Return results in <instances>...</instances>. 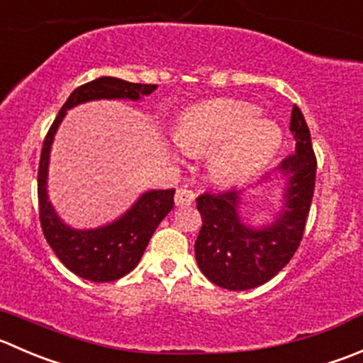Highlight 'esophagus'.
I'll return each mask as SVG.
<instances>
[{"mask_svg": "<svg viewBox=\"0 0 363 363\" xmlns=\"http://www.w3.org/2000/svg\"><path fill=\"white\" fill-rule=\"evenodd\" d=\"M195 200V193L188 188H179L175 191V206H191Z\"/></svg>", "mask_w": 363, "mask_h": 363, "instance_id": "obj_1", "label": "esophagus"}]
</instances>
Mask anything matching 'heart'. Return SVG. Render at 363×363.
<instances>
[{
    "instance_id": "heart-1",
    "label": "heart",
    "mask_w": 363,
    "mask_h": 363,
    "mask_svg": "<svg viewBox=\"0 0 363 363\" xmlns=\"http://www.w3.org/2000/svg\"><path fill=\"white\" fill-rule=\"evenodd\" d=\"M257 110L234 99H214L189 108L174 138L188 154L214 149L209 174L220 184H239L255 175L280 145V129L255 118Z\"/></svg>"
}]
</instances>
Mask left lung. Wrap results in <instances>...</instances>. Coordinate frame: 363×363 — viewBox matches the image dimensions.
I'll list each match as a JSON object with an SVG mask.
<instances>
[{"mask_svg":"<svg viewBox=\"0 0 363 363\" xmlns=\"http://www.w3.org/2000/svg\"><path fill=\"white\" fill-rule=\"evenodd\" d=\"M291 133L296 149L279 167L286 188L282 211L273 223L252 227L242 221L241 189L203 193L196 199L202 216L195 241L196 264L211 282L223 289L246 291L262 286L293 259L300 246L314 196L318 161L311 131L296 104L291 113Z\"/></svg>","mask_w":363,"mask_h":363,"instance_id":"left-lung-1","label":"left lung"}]
</instances>
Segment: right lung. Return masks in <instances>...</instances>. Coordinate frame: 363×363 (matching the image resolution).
<instances>
[{"mask_svg": "<svg viewBox=\"0 0 363 363\" xmlns=\"http://www.w3.org/2000/svg\"><path fill=\"white\" fill-rule=\"evenodd\" d=\"M154 90L156 84L129 83L110 76L81 84L65 101L42 145L37 186L42 232L63 266L90 282H113L138 266L154 230L174 207L175 189L145 191L133 203L131 209L103 227L84 230L70 228L60 220L48 196V167L52 140L67 110L77 104L99 99L140 101Z\"/></svg>", "mask_w": 363, "mask_h": 363, "instance_id": "1", "label": "right lung"}]
</instances>
